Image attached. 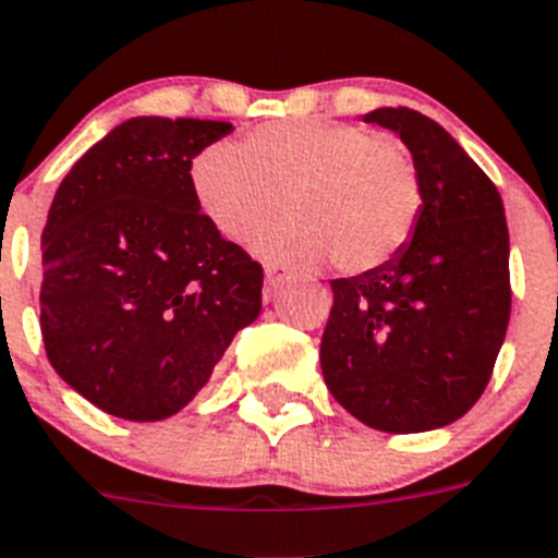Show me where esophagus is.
Instances as JSON below:
<instances>
[{
  "label": "esophagus",
  "instance_id": "1",
  "mask_svg": "<svg viewBox=\"0 0 558 558\" xmlns=\"http://www.w3.org/2000/svg\"><path fill=\"white\" fill-rule=\"evenodd\" d=\"M264 269H266V289H269V292L275 287H278V283H283V280H287L289 275H292V271H289L287 266L275 264V260H266Z\"/></svg>",
  "mask_w": 558,
  "mask_h": 558
}]
</instances>
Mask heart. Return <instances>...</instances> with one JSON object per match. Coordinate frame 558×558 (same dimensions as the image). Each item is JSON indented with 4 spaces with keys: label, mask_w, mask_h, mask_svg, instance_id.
I'll use <instances>...</instances> for the list:
<instances>
[{
    "label": "heart",
    "mask_w": 558,
    "mask_h": 558,
    "mask_svg": "<svg viewBox=\"0 0 558 558\" xmlns=\"http://www.w3.org/2000/svg\"><path fill=\"white\" fill-rule=\"evenodd\" d=\"M192 192L209 223L235 241L287 195L292 213L257 229V250L292 264L331 257L349 275L400 255L423 209L409 149L335 119L266 121L241 147L213 144L192 161Z\"/></svg>",
    "instance_id": "1"
}]
</instances>
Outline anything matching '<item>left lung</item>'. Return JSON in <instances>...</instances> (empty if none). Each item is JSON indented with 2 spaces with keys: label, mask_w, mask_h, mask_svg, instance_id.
I'll return each instance as SVG.
<instances>
[{
  "label": "left lung",
  "mask_w": 558,
  "mask_h": 558,
  "mask_svg": "<svg viewBox=\"0 0 558 558\" xmlns=\"http://www.w3.org/2000/svg\"><path fill=\"white\" fill-rule=\"evenodd\" d=\"M420 172L414 238L388 264L331 280L323 380L368 428L416 434L460 420L494 374L510 320L508 223L499 190L437 121L383 107Z\"/></svg>",
  "instance_id": "left-lung-1"
}]
</instances>
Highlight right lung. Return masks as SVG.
Returning a JSON list of instances; mask_svg holds the SVG:
<instances>
[{
  "label": "right lung",
  "mask_w": 558,
  "mask_h": 558,
  "mask_svg": "<svg viewBox=\"0 0 558 558\" xmlns=\"http://www.w3.org/2000/svg\"><path fill=\"white\" fill-rule=\"evenodd\" d=\"M229 121L142 116L62 178L41 229V340L105 414L156 423L209 380L260 312L264 266L201 213L192 158Z\"/></svg>",
  "instance_id": "obj_1"
}]
</instances>
